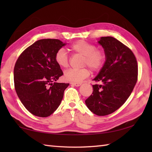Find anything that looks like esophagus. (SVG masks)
Masks as SVG:
<instances>
[{"label":"esophagus","instance_id":"obj_1","mask_svg":"<svg viewBox=\"0 0 152 152\" xmlns=\"http://www.w3.org/2000/svg\"><path fill=\"white\" fill-rule=\"evenodd\" d=\"M70 83H71V84H72V85L77 86V87L81 86V84H82V83H80V82H71Z\"/></svg>","mask_w":152,"mask_h":152}]
</instances>
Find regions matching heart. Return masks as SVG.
Returning a JSON list of instances; mask_svg holds the SVG:
<instances>
[{"label":"heart","mask_w":152,"mask_h":152,"mask_svg":"<svg viewBox=\"0 0 152 152\" xmlns=\"http://www.w3.org/2000/svg\"><path fill=\"white\" fill-rule=\"evenodd\" d=\"M69 50L73 53H78L83 56L82 66H88L93 71L99 70L104 65L106 54L102 48H96L91 42L80 40L70 44ZM55 61L58 66L63 69L69 66V58L63 49L58 50L55 55ZM90 70L87 67L82 69H70L64 74V78L66 81L80 82L89 76Z\"/></svg>","instance_id":"obj_1"}]
</instances>
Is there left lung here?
<instances>
[{
    "instance_id": "1",
    "label": "left lung",
    "mask_w": 152,
    "mask_h": 152,
    "mask_svg": "<svg viewBox=\"0 0 152 152\" xmlns=\"http://www.w3.org/2000/svg\"><path fill=\"white\" fill-rule=\"evenodd\" d=\"M99 43L104 48L106 61L94 78L92 94L86 100L88 108L97 115L117 110L127 101L136 85L138 64L130 48L112 37H101Z\"/></svg>"
}]
</instances>
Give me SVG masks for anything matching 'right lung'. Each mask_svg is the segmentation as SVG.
I'll use <instances>...</instances> for the list:
<instances>
[{
  "mask_svg": "<svg viewBox=\"0 0 152 152\" xmlns=\"http://www.w3.org/2000/svg\"><path fill=\"white\" fill-rule=\"evenodd\" d=\"M64 45L58 39L39 40L23 51L16 61L15 91L32 114L48 117L61 104L69 83L56 82L63 72L55 61V55Z\"/></svg>",
  "mask_w": 152,
  "mask_h": 152,
  "instance_id": "right-lung-1",
  "label": "right lung"
}]
</instances>
